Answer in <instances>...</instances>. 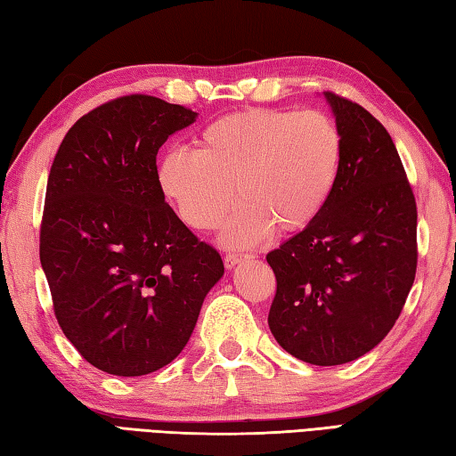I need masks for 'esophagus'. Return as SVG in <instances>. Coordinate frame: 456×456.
<instances>
[{"label": "esophagus", "mask_w": 456, "mask_h": 456, "mask_svg": "<svg viewBox=\"0 0 456 456\" xmlns=\"http://www.w3.org/2000/svg\"><path fill=\"white\" fill-rule=\"evenodd\" d=\"M248 258H253V256H251V255H239V253L227 255V256H225V266H227V269H235V266H237L239 263L248 261Z\"/></svg>", "instance_id": "esophagus-1"}]
</instances>
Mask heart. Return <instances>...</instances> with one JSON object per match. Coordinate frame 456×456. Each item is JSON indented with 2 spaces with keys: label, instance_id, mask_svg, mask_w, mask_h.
I'll return each mask as SVG.
<instances>
[{
  "label": "heart",
  "instance_id": "1",
  "mask_svg": "<svg viewBox=\"0 0 456 456\" xmlns=\"http://www.w3.org/2000/svg\"><path fill=\"white\" fill-rule=\"evenodd\" d=\"M195 151L174 148L158 166V182L187 225L219 227L221 243L245 248L276 229L298 233L318 219L342 169L344 140L322 112L248 109L198 132Z\"/></svg>",
  "mask_w": 456,
  "mask_h": 456
}]
</instances>
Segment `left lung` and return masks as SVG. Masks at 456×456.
I'll use <instances>...</instances> for the list:
<instances>
[{
	"label": "left lung",
	"instance_id": "1",
	"mask_svg": "<svg viewBox=\"0 0 456 456\" xmlns=\"http://www.w3.org/2000/svg\"><path fill=\"white\" fill-rule=\"evenodd\" d=\"M342 132L338 183L318 219L266 255L276 276L269 328L312 365H340L394 328L417 269V208L387 130L324 93Z\"/></svg>",
	"mask_w": 456,
	"mask_h": 456
}]
</instances>
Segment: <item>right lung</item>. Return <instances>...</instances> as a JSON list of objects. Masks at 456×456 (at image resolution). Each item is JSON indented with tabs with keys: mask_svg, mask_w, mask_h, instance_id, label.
Masks as SVG:
<instances>
[{
	"mask_svg": "<svg viewBox=\"0 0 456 456\" xmlns=\"http://www.w3.org/2000/svg\"><path fill=\"white\" fill-rule=\"evenodd\" d=\"M195 118L162 98L124 96L77 120L53 159L41 266L69 342L112 376L174 362L225 273L158 182V150Z\"/></svg>",
	"mask_w": 456,
	"mask_h": 456,
	"instance_id": "obj_1",
	"label": "right lung"
}]
</instances>
